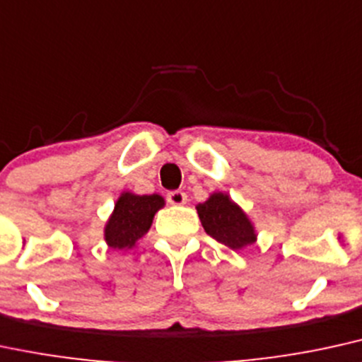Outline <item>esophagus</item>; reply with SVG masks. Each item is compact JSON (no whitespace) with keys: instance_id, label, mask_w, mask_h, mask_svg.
I'll use <instances>...</instances> for the list:
<instances>
[{"instance_id":"34e87169","label":"esophagus","mask_w":362,"mask_h":362,"mask_svg":"<svg viewBox=\"0 0 362 362\" xmlns=\"http://www.w3.org/2000/svg\"><path fill=\"white\" fill-rule=\"evenodd\" d=\"M167 200L172 206H184V204H187V194L182 192V190H173V192H170L167 195Z\"/></svg>"}]
</instances>
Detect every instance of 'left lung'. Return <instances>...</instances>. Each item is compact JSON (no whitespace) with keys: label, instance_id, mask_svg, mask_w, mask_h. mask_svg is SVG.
I'll return each mask as SVG.
<instances>
[{"label":"left lung","instance_id":"left-lung-1","mask_svg":"<svg viewBox=\"0 0 362 362\" xmlns=\"http://www.w3.org/2000/svg\"><path fill=\"white\" fill-rule=\"evenodd\" d=\"M204 229L216 241L239 251L258 239L255 224L228 192H212L206 202L195 206Z\"/></svg>","mask_w":362,"mask_h":362}]
</instances>
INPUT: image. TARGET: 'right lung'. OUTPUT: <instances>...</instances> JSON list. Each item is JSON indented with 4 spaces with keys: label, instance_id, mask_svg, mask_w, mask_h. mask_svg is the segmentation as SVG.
<instances>
[{
    "label": "right lung",
    "instance_id": "obj_1",
    "mask_svg": "<svg viewBox=\"0 0 362 362\" xmlns=\"http://www.w3.org/2000/svg\"><path fill=\"white\" fill-rule=\"evenodd\" d=\"M165 207L160 194L138 195L124 190L104 224V241L111 250H132L150 230L153 217Z\"/></svg>",
    "mask_w": 362,
    "mask_h": 362
}]
</instances>
